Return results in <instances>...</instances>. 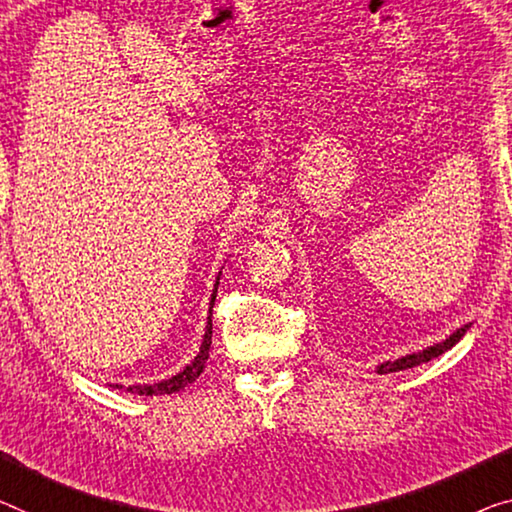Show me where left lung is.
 I'll return each instance as SVG.
<instances>
[{
	"label": "left lung",
	"mask_w": 512,
	"mask_h": 512,
	"mask_svg": "<svg viewBox=\"0 0 512 512\" xmlns=\"http://www.w3.org/2000/svg\"><path fill=\"white\" fill-rule=\"evenodd\" d=\"M471 325H465V327H460L458 332H453L451 336L446 338L444 343H437V345H430V348H426V350H421V352H414V355H407V357H400V359H396V361H384V364H380L377 366V373L380 375H384V373H396V371H407V368H414V366H419V364H426V361H430V359H435V357H439L442 355V352H446V350H451L455 343L460 341L462 336H465V332L469 329Z\"/></svg>",
	"instance_id": "8db88e82"
}]
</instances>
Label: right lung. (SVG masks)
Masks as SVG:
<instances>
[{
  "mask_svg": "<svg viewBox=\"0 0 512 512\" xmlns=\"http://www.w3.org/2000/svg\"><path fill=\"white\" fill-rule=\"evenodd\" d=\"M217 286H219V277H217V283H215V290H212L206 336H203L201 350H199V355L192 359V364H187L183 371H180L174 377H169V380H162V382H155V384H139V387H128L130 393H137V396H157V393H174V391L185 389L187 384H192L196 377L203 373V368H206V361H208V355H210V343H212V304H215V297H217ZM119 387H121V384H116V389H119Z\"/></svg>",
  "mask_w": 512,
  "mask_h": 512,
  "instance_id": "right-lung-1",
  "label": "right lung"
}]
</instances>
